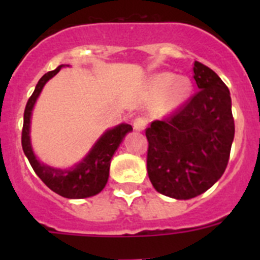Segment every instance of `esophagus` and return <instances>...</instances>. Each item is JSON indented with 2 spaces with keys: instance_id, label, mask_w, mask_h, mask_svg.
<instances>
[{
  "instance_id": "esophagus-1",
  "label": "esophagus",
  "mask_w": 260,
  "mask_h": 260,
  "mask_svg": "<svg viewBox=\"0 0 260 260\" xmlns=\"http://www.w3.org/2000/svg\"><path fill=\"white\" fill-rule=\"evenodd\" d=\"M146 126H147V119L144 118V117H137V118L133 121V127H134L135 130H138V132L144 130Z\"/></svg>"
}]
</instances>
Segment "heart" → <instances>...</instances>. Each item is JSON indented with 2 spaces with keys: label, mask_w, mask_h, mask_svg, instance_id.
Returning <instances> with one entry per match:
<instances>
[{
  "label": "heart",
  "mask_w": 260,
  "mask_h": 260,
  "mask_svg": "<svg viewBox=\"0 0 260 260\" xmlns=\"http://www.w3.org/2000/svg\"><path fill=\"white\" fill-rule=\"evenodd\" d=\"M191 82L187 78H177L172 73H162L153 78V89L156 93H167L164 99L165 109L171 110L180 107L191 92Z\"/></svg>",
  "instance_id": "1"
}]
</instances>
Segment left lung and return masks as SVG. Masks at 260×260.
Masks as SVG:
<instances>
[{"label": "left lung", "instance_id": "left-lung-1", "mask_svg": "<svg viewBox=\"0 0 260 260\" xmlns=\"http://www.w3.org/2000/svg\"><path fill=\"white\" fill-rule=\"evenodd\" d=\"M192 70L198 92L146 128L151 183L174 199L194 198L219 180L234 138L228 87L201 62L195 61Z\"/></svg>", "mask_w": 260, "mask_h": 260}]
</instances>
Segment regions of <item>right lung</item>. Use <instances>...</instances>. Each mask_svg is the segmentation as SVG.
<instances>
[{
    "label": "right lung",
    "mask_w": 260,
    "mask_h": 260,
    "mask_svg": "<svg viewBox=\"0 0 260 260\" xmlns=\"http://www.w3.org/2000/svg\"><path fill=\"white\" fill-rule=\"evenodd\" d=\"M62 66L63 65H59L56 70L49 71L41 77V79L36 84L35 91L27 102L22 128L23 152L27 156L32 169L35 171L39 178L52 191L69 199L88 198V197L99 194L105 187L108 182V177H109L110 160L118 148L119 143L122 142L126 133L132 132L133 127L132 125H127V123H121L114 128L108 130L99 139L98 143L92 147V150L89 151L83 161L79 162L74 169H70V171H61V169H56V168L48 167V165L39 162L36 156L34 155L31 142H29L31 112L44 84L61 70Z\"/></svg>",
    "instance_id": "obj_1"
}]
</instances>
